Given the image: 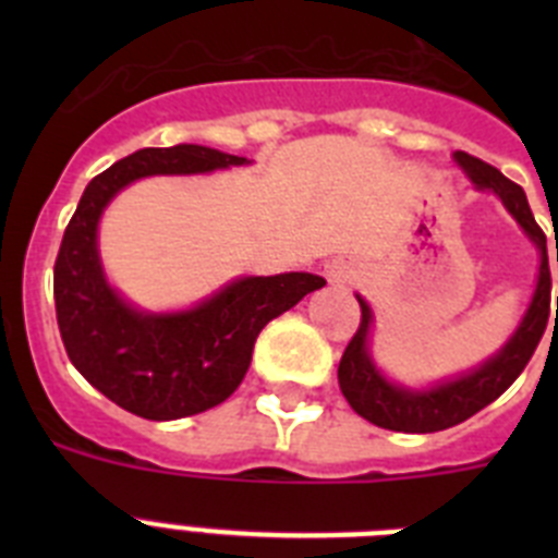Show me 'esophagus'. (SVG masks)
<instances>
[{"label":"esophagus","instance_id":"esophagus-1","mask_svg":"<svg viewBox=\"0 0 558 558\" xmlns=\"http://www.w3.org/2000/svg\"><path fill=\"white\" fill-rule=\"evenodd\" d=\"M332 279H338V282H340V274H332Z\"/></svg>","mask_w":558,"mask_h":558}]
</instances>
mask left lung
Wrapping results in <instances>:
<instances>
[{"label": "left lung", "instance_id": "8db88e82", "mask_svg": "<svg viewBox=\"0 0 558 558\" xmlns=\"http://www.w3.org/2000/svg\"><path fill=\"white\" fill-rule=\"evenodd\" d=\"M456 161L470 175L475 190L495 192L502 206L511 211V218L522 226V231L531 236V243L539 248V276H536V290L529 310L522 315L520 327L511 335L509 343L489 357L483 366L472 368L470 374H461L456 379L438 383L433 388H405L397 386L386 374L374 366L368 354V332H372V310L360 302V327L354 338L349 340L347 352L340 357L338 383L340 391L352 405L357 416L368 418L372 425L386 427L397 433H436L447 430L452 425H461L477 411L492 405L506 388L529 366L531 354L539 347L545 327L550 318V265H548V240L545 231L536 226L534 211L520 184L509 181L497 167L475 159L470 153L458 150ZM558 263V245H556ZM558 318V302H556Z\"/></svg>", "mask_w": 558, "mask_h": 558}]
</instances>
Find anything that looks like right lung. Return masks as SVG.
<instances>
[{"mask_svg":"<svg viewBox=\"0 0 558 558\" xmlns=\"http://www.w3.org/2000/svg\"><path fill=\"white\" fill-rule=\"evenodd\" d=\"M248 165L204 145L145 147L88 181L56 259V315L72 366L111 402L153 422L195 416L243 383L256 335L304 295L315 274L243 276L181 313H142L106 282L97 223L111 198L145 175H192Z\"/></svg>","mask_w":558,"mask_h":558,"instance_id":"right-lung-1","label":"right lung"}]
</instances>
